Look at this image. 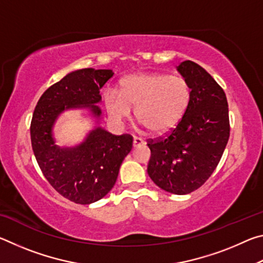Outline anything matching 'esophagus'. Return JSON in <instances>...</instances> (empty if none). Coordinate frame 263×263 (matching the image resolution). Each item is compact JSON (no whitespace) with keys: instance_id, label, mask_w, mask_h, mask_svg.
<instances>
[{"instance_id":"esophagus-1","label":"esophagus","mask_w":263,"mask_h":263,"mask_svg":"<svg viewBox=\"0 0 263 263\" xmlns=\"http://www.w3.org/2000/svg\"><path fill=\"white\" fill-rule=\"evenodd\" d=\"M145 144V141L141 139V138L139 137H135L133 138V147L137 148V147H140V146H142Z\"/></svg>"}]
</instances>
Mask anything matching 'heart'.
<instances>
[{
  "mask_svg": "<svg viewBox=\"0 0 263 263\" xmlns=\"http://www.w3.org/2000/svg\"><path fill=\"white\" fill-rule=\"evenodd\" d=\"M193 92L181 77L163 73H139L121 82V91L109 89L104 101L115 121H123L136 108L137 119L154 135H163L179 124L188 111Z\"/></svg>",
  "mask_w": 263,
  "mask_h": 263,
  "instance_id": "1",
  "label": "heart"
}]
</instances>
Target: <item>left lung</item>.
Segmentation results:
<instances>
[{"instance_id":"8db88e82","label":"left lung","mask_w":263,"mask_h":263,"mask_svg":"<svg viewBox=\"0 0 263 263\" xmlns=\"http://www.w3.org/2000/svg\"><path fill=\"white\" fill-rule=\"evenodd\" d=\"M191 87V103L177 125L147 139V173L155 184L175 195L190 194L211 176L230 138L229 104L222 88L194 61L177 66Z\"/></svg>"}]
</instances>
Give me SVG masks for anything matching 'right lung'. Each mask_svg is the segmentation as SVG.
<instances>
[{"label": "right lung", "instance_id": "right-lung-1", "mask_svg": "<svg viewBox=\"0 0 263 263\" xmlns=\"http://www.w3.org/2000/svg\"><path fill=\"white\" fill-rule=\"evenodd\" d=\"M111 69L83 68L66 75L46 89L35 105L30 135L35 160L44 176L61 196L77 204H90L112 189L119 167L132 149L131 135L115 136L96 127L81 145L60 148L52 127L62 111L86 106L101 116L96 103L100 89L112 77Z\"/></svg>", "mask_w": 263, "mask_h": 263}]
</instances>
